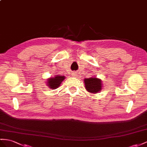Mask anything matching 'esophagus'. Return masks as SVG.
<instances>
[{"mask_svg": "<svg viewBox=\"0 0 147 147\" xmlns=\"http://www.w3.org/2000/svg\"><path fill=\"white\" fill-rule=\"evenodd\" d=\"M74 75H76V73H74Z\"/></svg>", "mask_w": 147, "mask_h": 147, "instance_id": "obj_1", "label": "esophagus"}]
</instances>
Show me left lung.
<instances>
[{
    "instance_id": "8db88e82",
    "label": "left lung",
    "mask_w": 147,
    "mask_h": 147,
    "mask_svg": "<svg viewBox=\"0 0 147 147\" xmlns=\"http://www.w3.org/2000/svg\"><path fill=\"white\" fill-rule=\"evenodd\" d=\"M85 88L89 92L97 93L99 92L102 88V82L99 79L91 78L84 79Z\"/></svg>"
}]
</instances>
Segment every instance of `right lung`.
Returning a JSON list of instances; mask_svg holds the SVG:
<instances>
[{
	"label": "right lung",
	"instance_id": "1",
	"mask_svg": "<svg viewBox=\"0 0 147 147\" xmlns=\"http://www.w3.org/2000/svg\"><path fill=\"white\" fill-rule=\"evenodd\" d=\"M65 78L64 76H56L55 78H50L48 81V87H50L52 89L58 88L62 81L65 80Z\"/></svg>",
	"mask_w": 147,
	"mask_h": 147
}]
</instances>
